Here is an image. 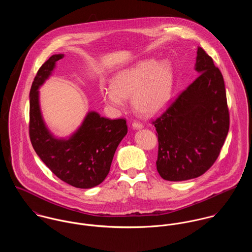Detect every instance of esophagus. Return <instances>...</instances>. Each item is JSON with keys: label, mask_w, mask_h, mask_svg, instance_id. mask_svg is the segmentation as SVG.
Returning <instances> with one entry per match:
<instances>
[{"label": "esophagus", "mask_w": 252, "mask_h": 252, "mask_svg": "<svg viewBox=\"0 0 252 252\" xmlns=\"http://www.w3.org/2000/svg\"><path fill=\"white\" fill-rule=\"evenodd\" d=\"M131 126H132V128H134V129H141V128H143V125L141 123H138V122H133Z\"/></svg>", "instance_id": "34e87169"}]
</instances>
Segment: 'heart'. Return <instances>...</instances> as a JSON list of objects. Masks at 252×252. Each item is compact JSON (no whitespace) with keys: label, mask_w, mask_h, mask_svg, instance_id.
<instances>
[{"label":"heart","mask_w":252,"mask_h":252,"mask_svg":"<svg viewBox=\"0 0 252 252\" xmlns=\"http://www.w3.org/2000/svg\"><path fill=\"white\" fill-rule=\"evenodd\" d=\"M174 81L170 62L144 60L117 72L111 80V89L103 91L107 105L120 108L124 99L131 97L137 112L153 117L162 112L171 98Z\"/></svg>","instance_id":"b5f03b06"}]
</instances>
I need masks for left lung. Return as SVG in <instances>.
Instances as JSON below:
<instances>
[{
  "instance_id": "1",
  "label": "left lung",
  "mask_w": 252,
  "mask_h": 252,
  "mask_svg": "<svg viewBox=\"0 0 252 252\" xmlns=\"http://www.w3.org/2000/svg\"><path fill=\"white\" fill-rule=\"evenodd\" d=\"M196 71L200 74L153 124L158 140L157 169L166 181L194 179L211 167L229 130L223 76L201 47Z\"/></svg>"
}]
</instances>
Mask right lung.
Instances as JSON below:
<instances>
[{"mask_svg": "<svg viewBox=\"0 0 252 252\" xmlns=\"http://www.w3.org/2000/svg\"><path fill=\"white\" fill-rule=\"evenodd\" d=\"M63 56L50 57L40 66L32 84L30 138L36 155L59 179L77 189H92L107 177L115 152L127 133V126L124 119L109 120L95 111H89L69 137L54 136L42 118L38 89Z\"/></svg>", "mask_w": 252, "mask_h": 252, "instance_id": "1", "label": "right lung"}]
</instances>
